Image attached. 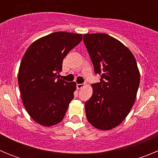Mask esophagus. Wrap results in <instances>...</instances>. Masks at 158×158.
Wrapping results in <instances>:
<instances>
[{"label": "esophagus", "mask_w": 158, "mask_h": 158, "mask_svg": "<svg viewBox=\"0 0 158 158\" xmlns=\"http://www.w3.org/2000/svg\"><path fill=\"white\" fill-rule=\"evenodd\" d=\"M85 84H77V89H81L82 88L85 87Z\"/></svg>", "instance_id": "34e87169"}]
</instances>
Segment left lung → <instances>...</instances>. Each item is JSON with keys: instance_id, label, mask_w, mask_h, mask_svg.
Here are the masks:
<instances>
[{"instance_id": "left-lung-1", "label": "left lung", "mask_w": 158, "mask_h": 158, "mask_svg": "<svg viewBox=\"0 0 158 158\" xmlns=\"http://www.w3.org/2000/svg\"><path fill=\"white\" fill-rule=\"evenodd\" d=\"M84 43L100 82L92 85L85 102L87 119L96 129L109 131L126 118L133 107L140 83L134 54L120 41L104 33L84 35Z\"/></svg>"}]
</instances>
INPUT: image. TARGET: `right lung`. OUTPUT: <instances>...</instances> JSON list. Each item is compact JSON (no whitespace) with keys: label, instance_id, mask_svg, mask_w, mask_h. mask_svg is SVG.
<instances>
[{"label":"right lung","instance_id":"obj_1","mask_svg":"<svg viewBox=\"0 0 158 158\" xmlns=\"http://www.w3.org/2000/svg\"><path fill=\"white\" fill-rule=\"evenodd\" d=\"M81 40V34L54 32L32 43L22 58L18 72L20 96L31 118L42 126L59 123L73 99L76 83L57 79V74L64 58Z\"/></svg>","mask_w":158,"mask_h":158}]
</instances>
